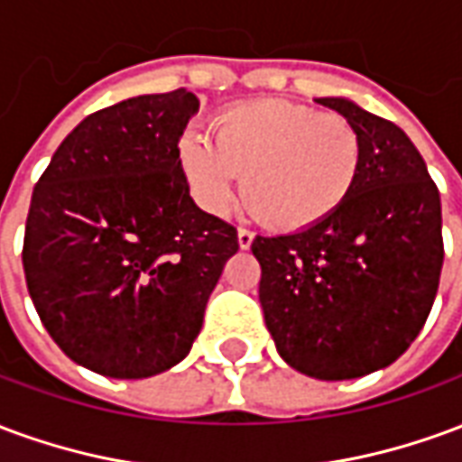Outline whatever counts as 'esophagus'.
Segmentation results:
<instances>
[{
	"label": "esophagus",
	"mask_w": 462,
	"mask_h": 462,
	"mask_svg": "<svg viewBox=\"0 0 462 462\" xmlns=\"http://www.w3.org/2000/svg\"><path fill=\"white\" fill-rule=\"evenodd\" d=\"M252 240H254V235H252L250 230H245V227H240V230H237V242H240L242 250H250Z\"/></svg>",
	"instance_id": "esophagus-1"
}]
</instances>
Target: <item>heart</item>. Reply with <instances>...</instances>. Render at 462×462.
<instances>
[{
    "instance_id": "heart-1",
    "label": "heart",
    "mask_w": 462,
    "mask_h": 462,
    "mask_svg": "<svg viewBox=\"0 0 462 462\" xmlns=\"http://www.w3.org/2000/svg\"><path fill=\"white\" fill-rule=\"evenodd\" d=\"M215 143L188 131L178 158L202 210L230 208L242 180L245 202L284 232L319 225L348 200L361 171V138L337 114L282 98L230 106L210 123Z\"/></svg>"
}]
</instances>
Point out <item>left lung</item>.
Returning <instances> with one entry per match:
<instances>
[{
  "label": "left lung",
  "instance_id": "8db88e82",
  "mask_svg": "<svg viewBox=\"0 0 462 462\" xmlns=\"http://www.w3.org/2000/svg\"><path fill=\"white\" fill-rule=\"evenodd\" d=\"M356 128L348 200L314 227L254 237L264 324L280 356L321 381L393 364L423 329L443 267L440 195L396 123L348 98H317Z\"/></svg>",
  "mask_w": 462,
  "mask_h": 462
}]
</instances>
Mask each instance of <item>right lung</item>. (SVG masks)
<instances>
[{"label":"right lung","instance_id":"obj_1","mask_svg":"<svg viewBox=\"0 0 462 462\" xmlns=\"http://www.w3.org/2000/svg\"><path fill=\"white\" fill-rule=\"evenodd\" d=\"M198 108L185 88L101 108L36 182L22 252L29 297L66 356L101 376L180 364L240 250L182 175L178 143Z\"/></svg>","mask_w":462,"mask_h":462}]
</instances>
